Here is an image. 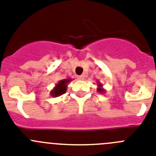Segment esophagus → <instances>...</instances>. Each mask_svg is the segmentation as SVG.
I'll list each match as a JSON object with an SVG mask.
<instances>
[{
  "label": "esophagus",
  "instance_id": "esophagus-1",
  "mask_svg": "<svg viewBox=\"0 0 156 156\" xmlns=\"http://www.w3.org/2000/svg\"><path fill=\"white\" fill-rule=\"evenodd\" d=\"M77 79L80 80H84V76H77Z\"/></svg>",
  "mask_w": 156,
  "mask_h": 156
}]
</instances>
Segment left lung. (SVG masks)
Returning <instances> with one entry per match:
<instances>
[{
    "instance_id": "8db88e82",
    "label": "left lung",
    "mask_w": 156,
    "mask_h": 156,
    "mask_svg": "<svg viewBox=\"0 0 156 156\" xmlns=\"http://www.w3.org/2000/svg\"><path fill=\"white\" fill-rule=\"evenodd\" d=\"M98 83V88H97V90L101 94H103L105 92V90L104 88H103V84L101 83H100L99 81H97Z\"/></svg>"
}]
</instances>
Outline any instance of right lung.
I'll use <instances>...</instances> for the list:
<instances>
[{
  "label": "right lung",
  "instance_id": "obj_1",
  "mask_svg": "<svg viewBox=\"0 0 156 156\" xmlns=\"http://www.w3.org/2000/svg\"><path fill=\"white\" fill-rule=\"evenodd\" d=\"M72 80V79H64L59 80L55 87L51 90L50 94L52 97H58L65 94L67 90V85Z\"/></svg>",
  "mask_w": 156,
  "mask_h": 156
}]
</instances>
